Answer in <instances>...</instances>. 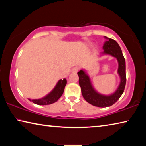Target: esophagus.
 Masks as SVG:
<instances>
[{
  "instance_id": "1",
  "label": "esophagus",
  "mask_w": 146,
  "mask_h": 146,
  "mask_svg": "<svg viewBox=\"0 0 146 146\" xmlns=\"http://www.w3.org/2000/svg\"><path fill=\"white\" fill-rule=\"evenodd\" d=\"M78 70H79V68L77 67V66H76V67H74L72 69V72L73 73H77Z\"/></svg>"
}]
</instances>
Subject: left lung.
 <instances>
[{"label":"left lung","mask_w":146,"mask_h":146,"mask_svg":"<svg viewBox=\"0 0 146 146\" xmlns=\"http://www.w3.org/2000/svg\"><path fill=\"white\" fill-rule=\"evenodd\" d=\"M105 38L107 39V40L104 44V51L102 54L111 55L117 59L118 62V73L120 78V82L117 90L111 95H102L93 88L90 76L86 74L84 70H82L77 73L79 77V85L81 88L83 97L91 105L100 108L109 107L114 104L122 95L126 83L125 61L120 47L113 39L109 38L106 36Z\"/></svg>","instance_id":"left-lung-1"}]
</instances>
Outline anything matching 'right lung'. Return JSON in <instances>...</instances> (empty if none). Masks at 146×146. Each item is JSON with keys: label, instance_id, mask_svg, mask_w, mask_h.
Instances as JSON below:
<instances>
[{"label": "right lung", "instance_id": "add662e5", "mask_svg": "<svg viewBox=\"0 0 146 146\" xmlns=\"http://www.w3.org/2000/svg\"><path fill=\"white\" fill-rule=\"evenodd\" d=\"M66 84H67V80L66 78H64L63 80L60 79L56 84L53 90L46 97L39 98V99L31 100L29 98V100L38 105H48L55 103L63 94Z\"/></svg>", "mask_w": 146, "mask_h": 146}]
</instances>
